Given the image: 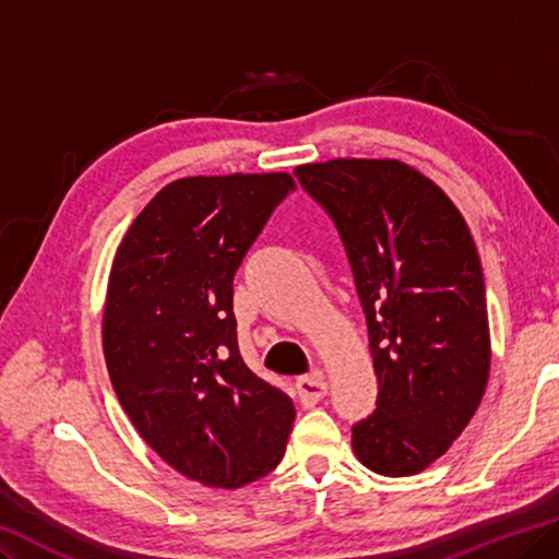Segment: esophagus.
<instances>
[{"mask_svg":"<svg viewBox=\"0 0 559 559\" xmlns=\"http://www.w3.org/2000/svg\"><path fill=\"white\" fill-rule=\"evenodd\" d=\"M296 391H298L300 403H304L306 407H313L318 401H323V397H325L328 383H325V378L321 373H311V376L298 378Z\"/></svg>","mask_w":559,"mask_h":559,"instance_id":"1","label":"esophagus"}]
</instances>
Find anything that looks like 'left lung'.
<instances>
[{"mask_svg":"<svg viewBox=\"0 0 559 559\" xmlns=\"http://www.w3.org/2000/svg\"><path fill=\"white\" fill-rule=\"evenodd\" d=\"M296 176L338 228L368 323L378 407L353 425V450L378 475H418L465 430L490 376L471 228L436 181L395 158H331Z\"/></svg>","mask_w":559,"mask_h":559,"instance_id":"left-lung-1","label":"left lung"}]
</instances>
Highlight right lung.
<instances>
[{
  "mask_svg": "<svg viewBox=\"0 0 559 559\" xmlns=\"http://www.w3.org/2000/svg\"><path fill=\"white\" fill-rule=\"evenodd\" d=\"M290 174L189 176L164 186L114 255L104 358L139 436L189 480L243 487L281 463L290 397L238 353L234 276Z\"/></svg>",
  "mask_w": 559,
  "mask_h": 559,
  "instance_id": "1",
  "label": "right lung"
}]
</instances>
